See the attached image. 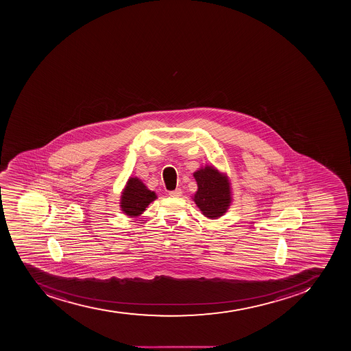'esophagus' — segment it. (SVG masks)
<instances>
[{
	"instance_id": "1",
	"label": "esophagus",
	"mask_w": 351,
	"mask_h": 351,
	"mask_svg": "<svg viewBox=\"0 0 351 351\" xmlns=\"http://www.w3.org/2000/svg\"><path fill=\"white\" fill-rule=\"evenodd\" d=\"M168 195L171 196V197H180L182 195V189H176L175 191H171Z\"/></svg>"
}]
</instances>
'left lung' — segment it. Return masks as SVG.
I'll return each mask as SVG.
<instances>
[{
  "label": "left lung",
  "instance_id": "1",
  "mask_svg": "<svg viewBox=\"0 0 351 351\" xmlns=\"http://www.w3.org/2000/svg\"><path fill=\"white\" fill-rule=\"evenodd\" d=\"M197 191L192 196L204 217L215 220L227 213L232 203L229 177L212 165H205L193 173Z\"/></svg>",
  "mask_w": 351,
  "mask_h": 351
}]
</instances>
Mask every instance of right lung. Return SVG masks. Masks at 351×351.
<instances>
[{
    "mask_svg": "<svg viewBox=\"0 0 351 351\" xmlns=\"http://www.w3.org/2000/svg\"><path fill=\"white\" fill-rule=\"evenodd\" d=\"M157 199L154 191H150L138 177H130L122 189L120 208L124 215L136 217L146 211L148 205Z\"/></svg>",
    "mask_w": 351,
    "mask_h": 351,
    "instance_id": "add662e5",
    "label": "right lung"
}]
</instances>
